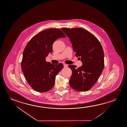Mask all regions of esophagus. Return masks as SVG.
Here are the masks:
<instances>
[{
    "label": "esophagus",
    "instance_id": "34e87169",
    "mask_svg": "<svg viewBox=\"0 0 127 127\" xmlns=\"http://www.w3.org/2000/svg\"><path fill=\"white\" fill-rule=\"evenodd\" d=\"M63 65H64V67H66L68 66V65L66 64H64Z\"/></svg>",
    "mask_w": 127,
    "mask_h": 127
}]
</instances>
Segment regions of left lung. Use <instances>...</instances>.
<instances>
[{
	"instance_id": "left-lung-1",
	"label": "left lung",
	"mask_w": 127,
	"mask_h": 127,
	"mask_svg": "<svg viewBox=\"0 0 127 127\" xmlns=\"http://www.w3.org/2000/svg\"><path fill=\"white\" fill-rule=\"evenodd\" d=\"M69 38L76 57L82 62L81 66L68 65L72 71L69 81L71 87L78 92H86L94 86L104 67V51L98 39L81 28L61 29Z\"/></svg>"
}]
</instances>
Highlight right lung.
<instances>
[{
	"label": "right lung",
	"mask_w": 127,
	"mask_h": 127,
	"mask_svg": "<svg viewBox=\"0 0 127 127\" xmlns=\"http://www.w3.org/2000/svg\"><path fill=\"white\" fill-rule=\"evenodd\" d=\"M66 37L58 29H48L34 36L26 46L21 63L22 70L29 85L39 92L51 90L55 85L57 75L63 68L62 63L52 64L46 61L52 52L56 39Z\"/></svg>",
	"instance_id": "obj_1"
}]
</instances>
